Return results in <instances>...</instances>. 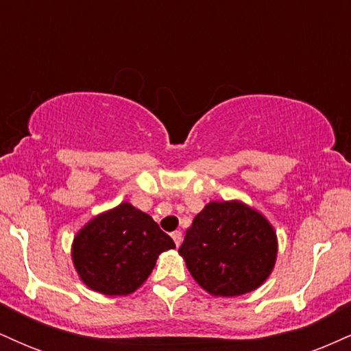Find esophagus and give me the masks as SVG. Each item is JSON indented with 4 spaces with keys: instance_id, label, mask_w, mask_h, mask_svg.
<instances>
[{
    "instance_id": "34e87169",
    "label": "esophagus",
    "mask_w": 351,
    "mask_h": 351,
    "mask_svg": "<svg viewBox=\"0 0 351 351\" xmlns=\"http://www.w3.org/2000/svg\"><path fill=\"white\" fill-rule=\"evenodd\" d=\"M171 237H173V241H175L176 245H180L181 244V239H183V236H181V231H173L171 232Z\"/></svg>"
}]
</instances>
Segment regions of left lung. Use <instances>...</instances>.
I'll return each instance as SVG.
<instances>
[{"label": "left lung", "mask_w": 351, "mask_h": 351, "mask_svg": "<svg viewBox=\"0 0 351 351\" xmlns=\"http://www.w3.org/2000/svg\"><path fill=\"white\" fill-rule=\"evenodd\" d=\"M189 274L215 297L256 291L271 276L277 236L259 211L241 201H211L193 219L178 249Z\"/></svg>", "instance_id": "8db88e82"}]
</instances>
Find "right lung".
<instances>
[{"instance_id": "right-lung-1", "label": "right lung", "mask_w": 351, "mask_h": 351, "mask_svg": "<svg viewBox=\"0 0 351 351\" xmlns=\"http://www.w3.org/2000/svg\"><path fill=\"white\" fill-rule=\"evenodd\" d=\"M175 243L130 203L100 213L75 234L72 263L80 280L104 295H128L148 279L158 256Z\"/></svg>"}]
</instances>
